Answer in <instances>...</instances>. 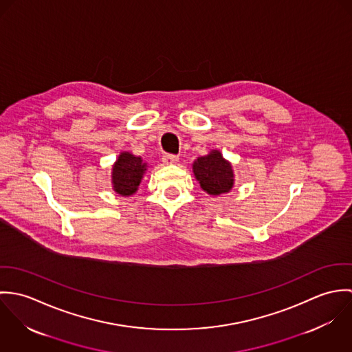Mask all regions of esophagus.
Masks as SVG:
<instances>
[{
  "mask_svg": "<svg viewBox=\"0 0 352 352\" xmlns=\"http://www.w3.org/2000/svg\"><path fill=\"white\" fill-rule=\"evenodd\" d=\"M177 161H179V157L175 155V154H165V155L162 157V162H164L165 165H173V164H176Z\"/></svg>",
  "mask_w": 352,
  "mask_h": 352,
  "instance_id": "34e87169",
  "label": "esophagus"
}]
</instances>
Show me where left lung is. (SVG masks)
I'll return each instance as SVG.
<instances>
[{
	"instance_id": "obj_1",
	"label": "left lung",
	"mask_w": 352,
	"mask_h": 352,
	"mask_svg": "<svg viewBox=\"0 0 352 352\" xmlns=\"http://www.w3.org/2000/svg\"><path fill=\"white\" fill-rule=\"evenodd\" d=\"M195 179L207 194L217 197L229 192L234 184L232 164L223 158L219 151H211L207 155L198 157L192 164Z\"/></svg>"
}]
</instances>
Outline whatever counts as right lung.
I'll return each instance as SVG.
<instances>
[{"instance_id":"obj_1","label":"right lung","mask_w":352,"mask_h":352,"mask_svg":"<svg viewBox=\"0 0 352 352\" xmlns=\"http://www.w3.org/2000/svg\"><path fill=\"white\" fill-rule=\"evenodd\" d=\"M148 164L141 157L129 151H122L112 165V188L122 197H130L137 192L140 183L146 172Z\"/></svg>"}]
</instances>
